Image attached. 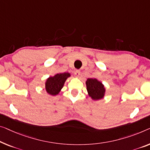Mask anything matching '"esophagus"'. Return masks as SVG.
Masks as SVG:
<instances>
[{"label": "esophagus", "instance_id": "1", "mask_svg": "<svg viewBox=\"0 0 150 150\" xmlns=\"http://www.w3.org/2000/svg\"><path fill=\"white\" fill-rule=\"evenodd\" d=\"M74 73H75V75L76 76V77H79L80 74H81V72H80V71L77 70V71H75Z\"/></svg>", "mask_w": 150, "mask_h": 150}]
</instances>
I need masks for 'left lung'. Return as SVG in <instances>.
Returning a JSON list of instances; mask_svg holds the SVG:
<instances>
[{
  "mask_svg": "<svg viewBox=\"0 0 150 150\" xmlns=\"http://www.w3.org/2000/svg\"><path fill=\"white\" fill-rule=\"evenodd\" d=\"M86 84L88 96L93 100H100L104 98L106 88L101 81L96 78H88Z\"/></svg>",
  "mask_w": 150,
  "mask_h": 150,
  "instance_id": "left-lung-1",
  "label": "left lung"
}]
</instances>
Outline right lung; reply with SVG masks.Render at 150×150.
Segmentation results:
<instances>
[{
    "label": "right lung",
    "mask_w": 150,
    "mask_h": 150,
    "mask_svg": "<svg viewBox=\"0 0 150 150\" xmlns=\"http://www.w3.org/2000/svg\"><path fill=\"white\" fill-rule=\"evenodd\" d=\"M69 77L71 73H57L54 76L47 78L45 81V89L46 93L50 96H57L60 93L63 88L64 83Z\"/></svg>",
    "instance_id": "right-lung-1"
}]
</instances>
